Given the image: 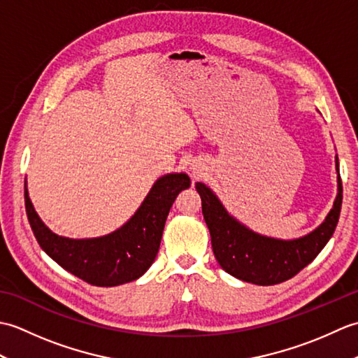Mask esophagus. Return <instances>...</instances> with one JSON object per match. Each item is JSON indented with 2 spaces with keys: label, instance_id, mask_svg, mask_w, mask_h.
I'll return each instance as SVG.
<instances>
[{
  "label": "esophagus",
  "instance_id": "34e87169",
  "mask_svg": "<svg viewBox=\"0 0 358 358\" xmlns=\"http://www.w3.org/2000/svg\"><path fill=\"white\" fill-rule=\"evenodd\" d=\"M192 169H194V173H196V175L201 173V171H200V169H196V167H192Z\"/></svg>",
  "mask_w": 358,
  "mask_h": 358
}]
</instances>
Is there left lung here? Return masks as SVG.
I'll use <instances>...</instances> for the list:
<instances>
[{
    "label": "left lung",
    "mask_w": 358,
    "mask_h": 358,
    "mask_svg": "<svg viewBox=\"0 0 358 358\" xmlns=\"http://www.w3.org/2000/svg\"><path fill=\"white\" fill-rule=\"evenodd\" d=\"M338 172V158L336 157ZM338 194L324 222L305 237L278 240L250 231L237 222L217 199V195L203 183H195L201 196L203 217L210 232L212 250L218 264L232 277L248 283L271 286L296 275L314 260L336 231L343 187L338 173Z\"/></svg>",
    "instance_id": "left-lung-1"
}]
</instances>
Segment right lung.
I'll return each mask as SVG.
<instances>
[{"instance_id": "obj_1", "label": "right lung", "mask_w": 358, "mask_h": 358, "mask_svg": "<svg viewBox=\"0 0 358 358\" xmlns=\"http://www.w3.org/2000/svg\"><path fill=\"white\" fill-rule=\"evenodd\" d=\"M189 186L191 180L186 173L158 178L132 218L115 232L98 238L73 240L53 234L35 212L24 183L26 214L38 245L52 260L89 285L110 287L140 278L150 268L172 204Z\"/></svg>"}]
</instances>
